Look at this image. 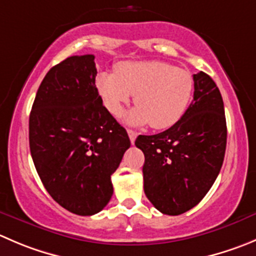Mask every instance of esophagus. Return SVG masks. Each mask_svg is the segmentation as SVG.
Instances as JSON below:
<instances>
[{
  "mask_svg": "<svg viewBox=\"0 0 256 256\" xmlns=\"http://www.w3.org/2000/svg\"><path fill=\"white\" fill-rule=\"evenodd\" d=\"M128 138H130L131 144H135L136 136H138V134H136V131H134V130H128Z\"/></svg>",
  "mask_w": 256,
  "mask_h": 256,
  "instance_id": "obj_1",
  "label": "esophagus"
}]
</instances>
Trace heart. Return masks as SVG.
Masks as SVG:
<instances>
[{"label": "heart", "instance_id": "b5f03b06", "mask_svg": "<svg viewBox=\"0 0 256 256\" xmlns=\"http://www.w3.org/2000/svg\"><path fill=\"white\" fill-rule=\"evenodd\" d=\"M96 88L106 108L120 116L135 95L138 108L126 116L132 126L150 124L165 130L180 121L194 94V78L188 70L164 61H125L115 72H100Z\"/></svg>", "mask_w": 256, "mask_h": 256}]
</instances>
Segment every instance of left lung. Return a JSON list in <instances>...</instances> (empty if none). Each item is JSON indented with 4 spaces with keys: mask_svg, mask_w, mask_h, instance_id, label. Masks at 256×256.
<instances>
[{
    "mask_svg": "<svg viewBox=\"0 0 256 256\" xmlns=\"http://www.w3.org/2000/svg\"><path fill=\"white\" fill-rule=\"evenodd\" d=\"M194 100L178 122L156 135H138L144 191L166 215H180L199 204L216 180L226 148L224 102L205 72L194 75Z\"/></svg>",
    "mask_w": 256,
    "mask_h": 256,
    "instance_id": "left-lung-1",
    "label": "left lung"
}]
</instances>
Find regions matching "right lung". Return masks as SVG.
<instances>
[{"label": "right lung", "instance_id": "right-lung-1", "mask_svg": "<svg viewBox=\"0 0 256 256\" xmlns=\"http://www.w3.org/2000/svg\"><path fill=\"white\" fill-rule=\"evenodd\" d=\"M94 54L71 56L42 80L28 122L30 150L52 199L81 216L98 214L114 194L111 175L130 138L102 105Z\"/></svg>", "mask_w": 256, "mask_h": 256}]
</instances>
